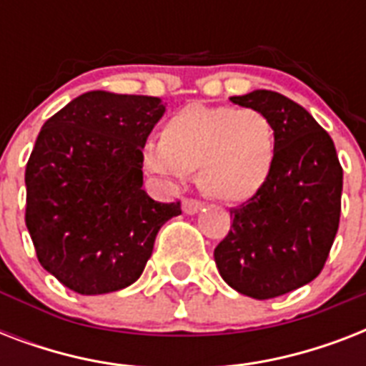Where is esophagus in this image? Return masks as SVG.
<instances>
[{"instance_id":"1","label":"esophagus","mask_w":366,"mask_h":366,"mask_svg":"<svg viewBox=\"0 0 366 366\" xmlns=\"http://www.w3.org/2000/svg\"><path fill=\"white\" fill-rule=\"evenodd\" d=\"M203 209V203L199 199H184L182 201V211L186 214H195Z\"/></svg>"}]
</instances>
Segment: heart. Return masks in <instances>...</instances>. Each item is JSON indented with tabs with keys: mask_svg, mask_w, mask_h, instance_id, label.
<instances>
[{
	"mask_svg": "<svg viewBox=\"0 0 366 366\" xmlns=\"http://www.w3.org/2000/svg\"><path fill=\"white\" fill-rule=\"evenodd\" d=\"M277 146V129L262 112L192 104L163 123L159 144L144 149V165L169 178L195 171L209 197L241 203L266 186Z\"/></svg>",
	"mask_w": 366,
	"mask_h": 366,
	"instance_id": "heart-1",
	"label": "heart"
}]
</instances>
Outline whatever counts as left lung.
Masks as SVG:
<instances>
[{
    "label": "left lung",
    "instance_id": "8db88e82",
    "mask_svg": "<svg viewBox=\"0 0 366 366\" xmlns=\"http://www.w3.org/2000/svg\"><path fill=\"white\" fill-rule=\"evenodd\" d=\"M229 100L266 114L279 146L266 186L229 211L234 222L214 260L232 289L267 300L325 267L340 224L342 165L329 132L283 94L262 89Z\"/></svg>",
    "mask_w": 366,
    "mask_h": 366
}]
</instances>
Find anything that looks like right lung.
Returning a JSON list of instances; mask_svg holds the SVG:
<instances>
[{"label":"right lung","instance_id":"obj_1","mask_svg":"<svg viewBox=\"0 0 366 366\" xmlns=\"http://www.w3.org/2000/svg\"><path fill=\"white\" fill-rule=\"evenodd\" d=\"M163 114L157 97L91 91L39 131L26 163V228L39 264L74 292L134 283L161 226L182 212L142 189V148Z\"/></svg>","mask_w":366,"mask_h":366}]
</instances>
